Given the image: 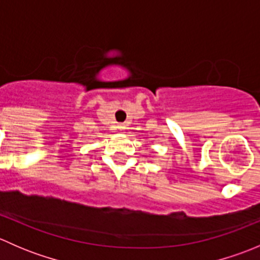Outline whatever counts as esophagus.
Returning a JSON list of instances; mask_svg holds the SVG:
<instances>
[{
    "label": "esophagus",
    "mask_w": 260,
    "mask_h": 260,
    "mask_svg": "<svg viewBox=\"0 0 260 260\" xmlns=\"http://www.w3.org/2000/svg\"><path fill=\"white\" fill-rule=\"evenodd\" d=\"M118 128H119V129H125V125L124 124H119V125H118Z\"/></svg>",
    "instance_id": "1"
}]
</instances>
